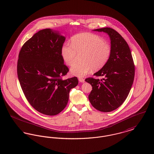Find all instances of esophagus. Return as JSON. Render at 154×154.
Here are the masks:
<instances>
[{
    "mask_svg": "<svg viewBox=\"0 0 154 154\" xmlns=\"http://www.w3.org/2000/svg\"><path fill=\"white\" fill-rule=\"evenodd\" d=\"M79 81L80 82H81V83H84L85 82V80L83 79V78H79Z\"/></svg>",
    "mask_w": 154,
    "mask_h": 154,
    "instance_id": "obj_1",
    "label": "esophagus"
}]
</instances>
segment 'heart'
Instances as JSON below:
<instances>
[{
	"label": "heart",
	"mask_w": 154,
	"mask_h": 154,
	"mask_svg": "<svg viewBox=\"0 0 154 154\" xmlns=\"http://www.w3.org/2000/svg\"><path fill=\"white\" fill-rule=\"evenodd\" d=\"M82 63L75 64L70 69L71 74L83 77L94 70L98 71L105 66L110 58L111 48L109 43L99 35L90 33H83L71 38V45L64 44L61 54L64 62L69 66L76 61L78 55Z\"/></svg>",
	"instance_id": "1"
}]
</instances>
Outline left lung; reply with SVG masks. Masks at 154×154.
Segmentation results:
<instances>
[{"instance_id":"obj_1","label":"left lung","mask_w":154,"mask_h":154,"mask_svg":"<svg viewBox=\"0 0 154 154\" xmlns=\"http://www.w3.org/2000/svg\"><path fill=\"white\" fill-rule=\"evenodd\" d=\"M93 30L108 35L111 54L105 66L94 74L104 79L100 80L90 77L85 80L93 87L88 99L97 110L110 112L121 106L129 94L134 79L135 66L128 45L117 31L109 27Z\"/></svg>"}]
</instances>
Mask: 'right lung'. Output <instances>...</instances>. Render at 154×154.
I'll return each instance as SVG.
<instances>
[{
  "instance_id": "1",
  "label": "right lung",
  "mask_w": 154,
  "mask_h": 154,
  "mask_svg": "<svg viewBox=\"0 0 154 154\" xmlns=\"http://www.w3.org/2000/svg\"><path fill=\"white\" fill-rule=\"evenodd\" d=\"M66 37L51 29L38 31L21 48L17 61L19 81L26 99L35 110L47 116L66 106L76 77L63 80L68 72L61 49Z\"/></svg>"
}]
</instances>
